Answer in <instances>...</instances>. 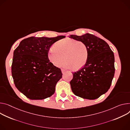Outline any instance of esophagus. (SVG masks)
<instances>
[{
    "label": "esophagus",
    "mask_w": 130,
    "mask_h": 130,
    "mask_svg": "<svg viewBox=\"0 0 130 130\" xmlns=\"http://www.w3.org/2000/svg\"><path fill=\"white\" fill-rule=\"evenodd\" d=\"M61 70H62V73L63 74L65 73V72H66V70H64V69H61Z\"/></svg>",
    "instance_id": "1"
}]
</instances>
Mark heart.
Wrapping results in <instances>:
<instances>
[{
  "mask_svg": "<svg viewBox=\"0 0 130 130\" xmlns=\"http://www.w3.org/2000/svg\"><path fill=\"white\" fill-rule=\"evenodd\" d=\"M48 57L52 64L56 67L61 66L65 58V68L79 69L86 64L88 51L84 42L68 38L55 43L49 50Z\"/></svg>",
  "mask_w": 130,
  "mask_h": 130,
  "instance_id": "1",
  "label": "heart"
}]
</instances>
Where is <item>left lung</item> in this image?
<instances>
[{"instance_id": "obj_1", "label": "left lung", "mask_w": 130, "mask_h": 130, "mask_svg": "<svg viewBox=\"0 0 130 130\" xmlns=\"http://www.w3.org/2000/svg\"><path fill=\"white\" fill-rule=\"evenodd\" d=\"M70 38L84 42L88 51L84 67L73 73L72 90L77 96L96 99L107 92L111 85L115 71L113 52L107 42L92 34L72 35Z\"/></svg>"}]
</instances>
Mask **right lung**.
I'll return each mask as SVG.
<instances>
[{
  "label": "right lung",
  "mask_w": 130,
  "mask_h": 130,
  "mask_svg": "<svg viewBox=\"0 0 130 130\" xmlns=\"http://www.w3.org/2000/svg\"><path fill=\"white\" fill-rule=\"evenodd\" d=\"M65 36L30 37L23 39L13 52L11 73L16 88L30 100H43L55 92L62 77L60 68L48 59L51 46Z\"/></svg>",
  "instance_id": "right-lung-1"
}]
</instances>
